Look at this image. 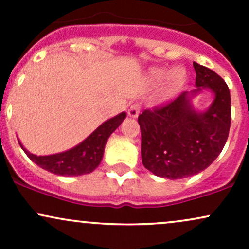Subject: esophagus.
<instances>
[{"label":"esophagus","mask_w":249,"mask_h":249,"mask_svg":"<svg viewBox=\"0 0 249 249\" xmlns=\"http://www.w3.org/2000/svg\"><path fill=\"white\" fill-rule=\"evenodd\" d=\"M141 104L139 103H133V104L130 105V107H128V111H127V115L130 117H132V118H136V117H138L139 112H141Z\"/></svg>","instance_id":"1"}]
</instances>
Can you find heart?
Wrapping results in <instances>:
<instances>
[{"label": "heart", "mask_w": 249, "mask_h": 249, "mask_svg": "<svg viewBox=\"0 0 249 249\" xmlns=\"http://www.w3.org/2000/svg\"><path fill=\"white\" fill-rule=\"evenodd\" d=\"M152 75L154 77V79L157 81H164L165 78H167L168 85L172 90H177L184 84L185 79H186V73L182 69H176L173 71H171L170 73L167 72L166 70H162V69H157L153 70Z\"/></svg>", "instance_id": "b5f03b06"}]
</instances>
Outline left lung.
I'll return each mask as SVG.
<instances>
[{
    "label": "left lung",
    "mask_w": 249,
    "mask_h": 249,
    "mask_svg": "<svg viewBox=\"0 0 249 249\" xmlns=\"http://www.w3.org/2000/svg\"><path fill=\"white\" fill-rule=\"evenodd\" d=\"M193 67L198 87L194 92L207 88L215 95L206 112H196L187 92H181L138 117L142 165L161 178L182 179L204 171L221 152L230 133V89L213 70L196 62Z\"/></svg>",
    "instance_id": "8db88e82"
}]
</instances>
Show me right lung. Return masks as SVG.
<instances>
[{
	"mask_svg": "<svg viewBox=\"0 0 249 249\" xmlns=\"http://www.w3.org/2000/svg\"><path fill=\"white\" fill-rule=\"evenodd\" d=\"M125 117L126 113L122 112L118 116L108 119L103 123L95 132L91 133L84 142L62 153L51 154V156H35L28 152L22 146L21 142L19 145L23 148L25 154L29 157L30 160L51 173L68 177L88 174L92 172L101 164L108 137L121 125Z\"/></svg>",
	"mask_w": 249,
	"mask_h": 249,
	"instance_id": "right-lung-1",
	"label": "right lung"
}]
</instances>
